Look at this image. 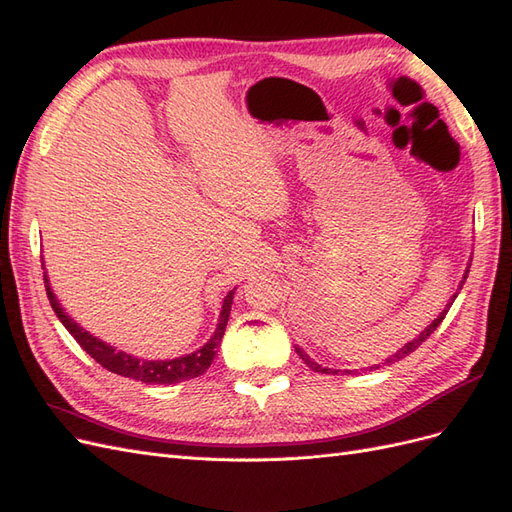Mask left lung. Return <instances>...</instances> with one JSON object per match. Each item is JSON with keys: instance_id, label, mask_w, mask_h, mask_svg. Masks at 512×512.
Here are the masks:
<instances>
[{"instance_id": "8db88e82", "label": "left lung", "mask_w": 512, "mask_h": 512, "mask_svg": "<svg viewBox=\"0 0 512 512\" xmlns=\"http://www.w3.org/2000/svg\"><path fill=\"white\" fill-rule=\"evenodd\" d=\"M466 277H468V273H466ZM466 277H463V282H466ZM463 282H461V284H463ZM453 301H455V297H453ZM453 301L446 305V309H444V312H442V314H440V316H438L436 320H433V322L429 324V327H427V329H425V331H423L421 335H418L416 339H412V342H410V344H406L404 348H401L399 352H395L393 356H389V359H386V361H384V365H391V363H397V361H401V359H404V356L412 354V352H414V350H416L418 346H421V344L425 342V339H427V337H429V335H431L433 331H436V329L440 327V324H442V320L446 318V312H448V309H451ZM294 350H297V354L301 356V359H303V363H305V365H307L309 369H314V371H320V374H329V369H324V367H320L318 363H314L312 359H309V356H307V354L303 352V348H299V346H294ZM378 367H380V365H378ZM333 374H335V371H333Z\"/></svg>"}]
</instances>
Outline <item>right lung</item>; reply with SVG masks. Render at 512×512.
<instances>
[{
	"label": "right lung",
	"instance_id": "add662e5",
	"mask_svg": "<svg viewBox=\"0 0 512 512\" xmlns=\"http://www.w3.org/2000/svg\"><path fill=\"white\" fill-rule=\"evenodd\" d=\"M44 288H46V297H49V301H51L53 312L57 314L61 324H64V327L70 331V335L76 339V342H79V346L91 356V359L100 363L104 369L113 371V374H117V376L138 380V382H145V384H173V382L192 380V378L203 376L205 371L211 367V363L215 359V348L220 346L222 337H224L228 316H230L232 294H235V290H230L226 294L218 329H215V333L211 335V339L203 348L192 352V354L179 356V359H170V361H141V359H134L132 354L117 352L113 346L100 342L98 337L89 335L70 316H66L64 307L59 305V301L55 299V294L51 292V286H49V280H46V275H44Z\"/></svg>",
	"mask_w": 512,
	"mask_h": 512
}]
</instances>
